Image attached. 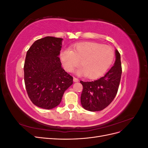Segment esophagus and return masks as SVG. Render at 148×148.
<instances>
[{"mask_svg": "<svg viewBox=\"0 0 148 148\" xmlns=\"http://www.w3.org/2000/svg\"><path fill=\"white\" fill-rule=\"evenodd\" d=\"M78 81H79L78 78H76V77H73V82H78Z\"/></svg>", "mask_w": 148, "mask_h": 148, "instance_id": "esophagus-1", "label": "esophagus"}]
</instances>
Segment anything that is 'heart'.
Returning a JSON list of instances; mask_svg holds the SVG:
<instances>
[{
  "instance_id": "1",
  "label": "heart",
  "mask_w": 148,
  "mask_h": 148,
  "mask_svg": "<svg viewBox=\"0 0 148 148\" xmlns=\"http://www.w3.org/2000/svg\"><path fill=\"white\" fill-rule=\"evenodd\" d=\"M60 59L67 71H72L80 64L82 66L76 70L78 75H86L90 79L101 77L112 64L115 52L108 46L84 42L74 44L71 49H63L60 51Z\"/></svg>"
}]
</instances>
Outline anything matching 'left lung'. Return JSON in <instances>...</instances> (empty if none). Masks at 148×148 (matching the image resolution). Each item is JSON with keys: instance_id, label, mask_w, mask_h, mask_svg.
I'll return each instance as SVG.
<instances>
[{"instance_id": "1", "label": "left lung", "mask_w": 148, "mask_h": 148, "mask_svg": "<svg viewBox=\"0 0 148 148\" xmlns=\"http://www.w3.org/2000/svg\"><path fill=\"white\" fill-rule=\"evenodd\" d=\"M114 65L106 74L93 82H84L81 96V104L84 109L95 112L108 106L117 95L122 75L120 54L115 49Z\"/></svg>"}]
</instances>
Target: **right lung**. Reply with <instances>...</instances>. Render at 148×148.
Segmentation results:
<instances>
[{
    "label": "right lung",
    "mask_w": 148,
    "mask_h": 148,
    "mask_svg": "<svg viewBox=\"0 0 148 148\" xmlns=\"http://www.w3.org/2000/svg\"><path fill=\"white\" fill-rule=\"evenodd\" d=\"M62 38L46 36L36 41L26 53L24 79L34 105L45 109L59 106L73 77L62 69L59 57Z\"/></svg>",
    "instance_id": "obj_1"
}]
</instances>
